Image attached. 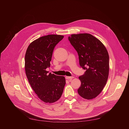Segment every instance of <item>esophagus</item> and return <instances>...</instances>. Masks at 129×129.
I'll return each instance as SVG.
<instances>
[{
	"label": "esophagus",
	"mask_w": 129,
	"mask_h": 129,
	"mask_svg": "<svg viewBox=\"0 0 129 129\" xmlns=\"http://www.w3.org/2000/svg\"><path fill=\"white\" fill-rule=\"evenodd\" d=\"M74 76H66V78L68 79L69 80H71L73 78H74Z\"/></svg>",
	"instance_id": "esophagus-1"
}]
</instances>
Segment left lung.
<instances>
[{
  "mask_svg": "<svg viewBox=\"0 0 129 129\" xmlns=\"http://www.w3.org/2000/svg\"><path fill=\"white\" fill-rule=\"evenodd\" d=\"M77 52L80 66L86 70L79 76L80 87L77 91L86 99H92L102 91L109 71V57L102 42L87 33L73 34L68 38Z\"/></svg>",
  "mask_w": 129,
  "mask_h": 129,
  "instance_id": "left-lung-1",
  "label": "left lung"
}]
</instances>
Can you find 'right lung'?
<instances>
[{
	"label": "right lung",
	"instance_id": "obj_1",
	"mask_svg": "<svg viewBox=\"0 0 129 129\" xmlns=\"http://www.w3.org/2000/svg\"><path fill=\"white\" fill-rule=\"evenodd\" d=\"M64 36L48 35L38 38L28 46L25 56V69L28 81L38 97L46 103H52L61 97L66 84L64 76L50 73L53 52Z\"/></svg>",
	"mask_w": 129,
	"mask_h": 129
}]
</instances>
